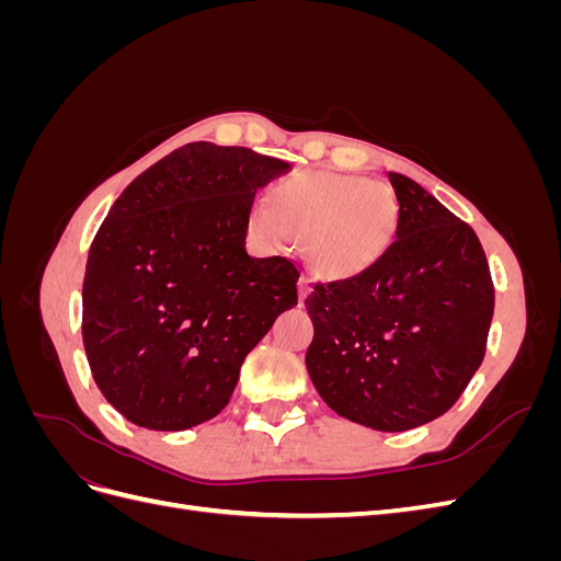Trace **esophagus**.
Instances as JSON below:
<instances>
[{
	"label": "esophagus",
	"mask_w": 561,
	"mask_h": 561,
	"mask_svg": "<svg viewBox=\"0 0 561 561\" xmlns=\"http://www.w3.org/2000/svg\"><path fill=\"white\" fill-rule=\"evenodd\" d=\"M309 293H311V283H309L307 276H301V278H299V301L307 299Z\"/></svg>",
	"instance_id": "1"
}]
</instances>
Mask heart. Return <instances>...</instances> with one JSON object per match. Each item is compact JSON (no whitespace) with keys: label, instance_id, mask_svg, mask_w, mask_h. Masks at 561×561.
I'll list each match as a JSON object with an SVG mask.
<instances>
[{"label":"heart","instance_id":"obj_1","mask_svg":"<svg viewBox=\"0 0 561 561\" xmlns=\"http://www.w3.org/2000/svg\"><path fill=\"white\" fill-rule=\"evenodd\" d=\"M266 205L250 213L252 231L268 243L304 239L309 266L332 280L375 266L398 227L396 194L353 175L297 173L271 190Z\"/></svg>","mask_w":561,"mask_h":561}]
</instances>
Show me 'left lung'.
Listing matches in <instances>:
<instances>
[{
    "label": "left lung",
    "mask_w": 561,
    "mask_h": 561,
    "mask_svg": "<svg viewBox=\"0 0 561 561\" xmlns=\"http://www.w3.org/2000/svg\"><path fill=\"white\" fill-rule=\"evenodd\" d=\"M396 241L365 274L307 297V369L330 410L400 433L443 416L482 365L494 283L474 231L421 184L388 173Z\"/></svg>",
    "instance_id": "1"
}]
</instances>
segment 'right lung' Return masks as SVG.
Segmentation results:
<instances>
[{"label":"right lung","instance_id":"1","mask_svg":"<svg viewBox=\"0 0 561 561\" xmlns=\"http://www.w3.org/2000/svg\"><path fill=\"white\" fill-rule=\"evenodd\" d=\"M290 163L248 147L190 142L114 201L83 276V348L118 414L186 431L225 410L245 355L297 307V266L250 257L260 186Z\"/></svg>","mask_w":561,"mask_h":561}]
</instances>
